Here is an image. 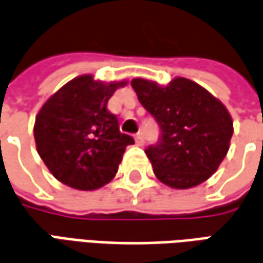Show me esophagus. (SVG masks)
Masks as SVG:
<instances>
[{
	"mask_svg": "<svg viewBox=\"0 0 263 263\" xmlns=\"http://www.w3.org/2000/svg\"><path fill=\"white\" fill-rule=\"evenodd\" d=\"M136 139V143L139 144V146H143V143H144V139H143L142 133H137V135L135 136Z\"/></svg>",
	"mask_w": 263,
	"mask_h": 263,
	"instance_id": "obj_1",
	"label": "esophagus"
}]
</instances>
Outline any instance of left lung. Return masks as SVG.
I'll use <instances>...</instances> for the list:
<instances>
[{
  "label": "left lung",
  "instance_id": "8db88e82",
  "mask_svg": "<svg viewBox=\"0 0 263 263\" xmlns=\"http://www.w3.org/2000/svg\"><path fill=\"white\" fill-rule=\"evenodd\" d=\"M132 87L160 127L157 144L144 150L156 177L173 189H189L208 180L225 159L233 135L225 106L183 77L164 87L135 79Z\"/></svg>",
  "mask_w": 263,
  "mask_h": 263
}]
</instances>
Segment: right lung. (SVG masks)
<instances>
[{"mask_svg": "<svg viewBox=\"0 0 263 263\" xmlns=\"http://www.w3.org/2000/svg\"><path fill=\"white\" fill-rule=\"evenodd\" d=\"M126 84L80 76L52 94L38 111L37 152L61 183L96 190L116 176L124 150L135 140L119 130L117 116L108 111L107 103Z\"/></svg>", "mask_w": 263, "mask_h": 263, "instance_id": "right-lung-1", "label": "right lung"}]
</instances>
